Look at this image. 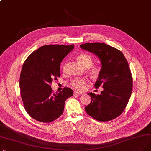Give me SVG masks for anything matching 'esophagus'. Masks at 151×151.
I'll use <instances>...</instances> for the list:
<instances>
[{
	"instance_id": "esophagus-1",
	"label": "esophagus",
	"mask_w": 151,
	"mask_h": 151,
	"mask_svg": "<svg viewBox=\"0 0 151 151\" xmlns=\"http://www.w3.org/2000/svg\"><path fill=\"white\" fill-rule=\"evenodd\" d=\"M74 94H78V95H82L83 94V92H80V91H74Z\"/></svg>"
}]
</instances>
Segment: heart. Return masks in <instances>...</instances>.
<instances>
[{"instance_id": "b5f03b06", "label": "heart", "mask_w": 151, "mask_h": 151, "mask_svg": "<svg viewBox=\"0 0 151 151\" xmlns=\"http://www.w3.org/2000/svg\"><path fill=\"white\" fill-rule=\"evenodd\" d=\"M77 59L83 67H87L86 70L91 75H96L99 73V68L92 65L93 62V58L89 54L87 53H81L78 55ZM86 81L84 78L78 77L73 78L70 81V84L76 89L84 90L86 86Z\"/></svg>"}]
</instances>
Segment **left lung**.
Wrapping results in <instances>:
<instances>
[{"label": "left lung", "instance_id": "8db88e82", "mask_svg": "<svg viewBox=\"0 0 151 151\" xmlns=\"http://www.w3.org/2000/svg\"><path fill=\"white\" fill-rule=\"evenodd\" d=\"M81 48L93 53L101 62L95 88H104L100 95L89 93L91 102L85 107L89 116L99 121H109L119 116L129 101L133 78L123 53L114 47L101 43H87Z\"/></svg>", "mask_w": 151, "mask_h": 151}]
</instances>
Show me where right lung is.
Returning a JSON list of instances; mask_svg holds the SVG:
<instances>
[{"instance_id": "1", "label": "right lung", "mask_w": 151, "mask_h": 151, "mask_svg": "<svg viewBox=\"0 0 151 151\" xmlns=\"http://www.w3.org/2000/svg\"><path fill=\"white\" fill-rule=\"evenodd\" d=\"M73 48V45H45L32 52L24 63L21 96L27 113L36 121L48 123L56 119L63 112L65 100L73 95L68 88L53 93L50 86L60 76V63Z\"/></svg>"}]
</instances>
